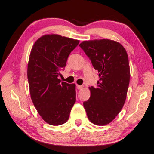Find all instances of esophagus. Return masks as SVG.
<instances>
[{
	"mask_svg": "<svg viewBox=\"0 0 154 154\" xmlns=\"http://www.w3.org/2000/svg\"><path fill=\"white\" fill-rule=\"evenodd\" d=\"M83 87L84 86H82V85H81V86H80V85H77V88L79 89V90H81V89L83 88Z\"/></svg>",
	"mask_w": 154,
	"mask_h": 154,
	"instance_id": "obj_1",
	"label": "esophagus"
}]
</instances>
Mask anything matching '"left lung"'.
Segmentation results:
<instances>
[{
    "mask_svg": "<svg viewBox=\"0 0 154 154\" xmlns=\"http://www.w3.org/2000/svg\"><path fill=\"white\" fill-rule=\"evenodd\" d=\"M79 46L99 73L97 86L89 87L91 97L84 102L88 120L103 126L113 121L125 103L130 81L127 51L110 39L84 41Z\"/></svg>",
    "mask_w": 154,
    "mask_h": 154,
    "instance_id": "8db88e82",
    "label": "left lung"
}]
</instances>
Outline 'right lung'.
I'll list each match as a JSON object with an SVG mask.
<instances>
[{"mask_svg": "<svg viewBox=\"0 0 154 154\" xmlns=\"http://www.w3.org/2000/svg\"><path fill=\"white\" fill-rule=\"evenodd\" d=\"M79 43L58 34H46L36 40L31 50L27 65L31 99L43 120L50 125L66 122L76 102L75 84L61 82L58 77Z\"/></svg>", "mask_w": 154, "mask_h": 154, "instance_id": "right-lung-1", "label": "right lung"}]
</instances>
